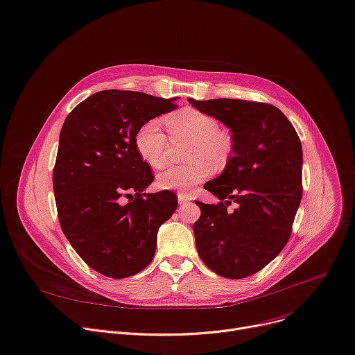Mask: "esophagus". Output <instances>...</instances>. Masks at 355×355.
I'll return each instance as SVG.
<instances>
[{
	"label": "esophagus",
	"instance_id": "34e87169",
	"mask_svg": "<svg viewBox=\"0 0 355 355\" xmlns=\"http://www.w3.org/2000/svg\"><path fill=\"white\" fill-rule=\"evenodd\" d=\"M177 198H178V204L180 205H185V204H188V202L191 201V197L188 196V194H184V193H178Z\"/></svg>",
	"mask_w": 355,
	"mask_h": 355
}]
</instances>
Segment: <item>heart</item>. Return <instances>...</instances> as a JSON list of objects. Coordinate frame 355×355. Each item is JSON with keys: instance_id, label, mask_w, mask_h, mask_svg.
Wrapping results in <instances>:
<instances>
[{"instance_id": "obj_1", "label": "heart", "mask_w": 355, "mask_h": 355, "mask_svg": "<svg viewBox=\"0 0 355 355\" xmlns=\"http://www.w3.org/2000/svg\"><path fill=\"white\" fill-rule=\"evenodd\" d=\"M173 139H190V164L165 170L158 175L161 190L187 191L212 174V164L221 167L231 154V139L220 131L216 118L194 110L182 108L165 118ZM168 137L158 120H150L135 134V148L150 167L162 168L168 162Z\"/></svg>"}]
</instances>
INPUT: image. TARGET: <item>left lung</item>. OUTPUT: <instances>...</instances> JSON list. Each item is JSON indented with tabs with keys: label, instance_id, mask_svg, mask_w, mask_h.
<instances>
[{
	"label": "left lung",
	"instance_id": "8db88e82",
	"mask_svg": "<svg viewBox=\"0 0 355 355\" xmlns=\"http://www.w3.org/2000/svg\"><path fill=\"white\" fill-rule=\"evenodd\" d=\"M230 128L232 154L204 188L220 204H204L193 230L204 264L221 277L245 278L286 247L301 202V141L277 107L244 100H188ZM226 201L223 203L222 200ZM239 207L232 213L226 205Z\"/></svg>",
	"mask_w": 355,
	"mask_h": 355
}]
</instances>
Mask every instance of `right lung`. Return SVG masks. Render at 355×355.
<instances>
[{
    "label": "right lung",
    "instance_id": "1",
    "mask_svg": "<svg viewBox=\"0 0 355 355\" xmlns=\"http://www.w3.org/2000/svg\"><path fill=\"white\" fill-rule=\"evenodd\" d=\"M175 100L105 89L80 103L62 124L53 174L60 224L77 254L105 277L144 270L158 228L177 209L174 193H144L154 175L135 148L138 128L175 110Z\"/></svg>",
    "mask_w": 355,
    "mask_h": 355
}]
</instances>
